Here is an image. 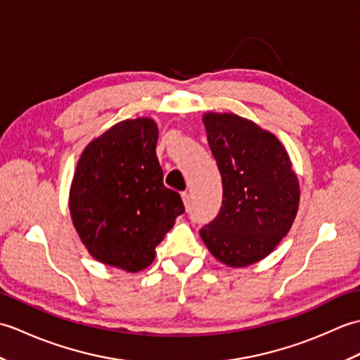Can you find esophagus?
<instances>
[{
  "mask_svg": "<svg viewBox=\"0 0 360 360\" xmlns=\"http://www.w3.org/2000/svg\"><path fill=\"white\" fill-rule=\"evenodd\" d=\"M182 201H184L186 207L188 209V207H190V193H187V192L182 193Z\"/></svg>",
  "mask_w": 360,
  "mask_h": 360,
  "instance_id": "1",
  "label": "esophagus"
}]
</instances>
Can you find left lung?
Segmentation results:
<instances>
[{
  "mask_svg": "<svg viewBox=\"0 0 360 360\" xmlns=\"http://www.w3.org/2000/svg\"><path fill=\"white\" fill-rule=\"evenodd\" d=\"M204 125L223 202L200 235L219 262L248 266L269 255L289 232L300 200L298 179L280 141L254 122L209 112Z\"/></svg>",
  "mask_w": 360,
  "mask_h": 360,
  "instance_id": "8db88e82",
  "label": "left lung"
}]
</instances>
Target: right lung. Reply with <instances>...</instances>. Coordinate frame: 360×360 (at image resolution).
Listing matches in <instances>:
<instances>
[{"instance_id": "1", "label": "right lung", "mask_w": 360, "mask_h": 360, "mask_svg": "<svg viewBox=\"0 0 360 360\" xmlns=\"http://www.w3.org/2000/svg\"><path fill=\"white\" fill-rule=\"evenodd\" d=\"M151 119L119 122L82 153L70 209L83 244L98 262L142 271L174 219L181 195L164 186Z\"/></svg>"}]
</instances>
